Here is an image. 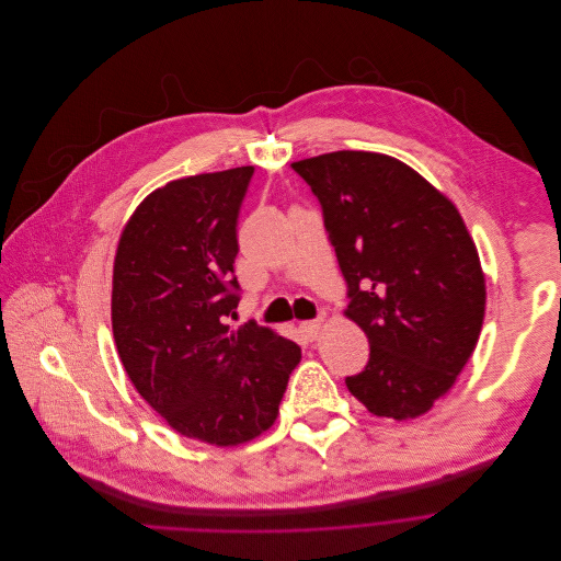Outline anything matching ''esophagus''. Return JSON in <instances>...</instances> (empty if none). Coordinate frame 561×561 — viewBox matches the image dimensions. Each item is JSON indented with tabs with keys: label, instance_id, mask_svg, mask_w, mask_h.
<instances>
[{
	"label": "esophagus",
	"instance_id": "obj_1",
	"mask_svg": "<svg viewBox=\"0 0 561 561\" xmlns=\"http://www.w3.org/2000/svg\"><path fill=\"white\" fill-rule=\"evenodd\" d=\"M322 324H324V318H316V320H307V322H302V324H300V329H302V333L307 335L309 341H316L318 335H320V331H322Z\"/></svg>",
	"mask_w": 561,
	"mask_h": 561
}]
</instances>
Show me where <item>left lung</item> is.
I'll use <instances>...</instances> for the list:
<instances>
[{"mask_svg": "<svg viewBox=\"0 0 561 561\" xmlns=\"http://www.w3.org/2000/svg\"><path fill=\"white\" fill-rule=\"evenodd\" d=\"M318 196L352 302L369 339L347 389L369 413L411 420L451 391L486 307L478 248L458 207L407 163L339 150L291 163Z\"/></svg>", "mask_w": 561, "mask_h": 561, "instance_id": "8db88e82", "label": "left lung"}]
</instances>
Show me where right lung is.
<instances>
[{"label": "right lung", "instance_id": "1", "mask_svg": "<svg viewBox=\"0 0 561 561\" xmlns=\"http://www.w3.org/2000/svg\"><path fill=\"white\" fill-rule=\"evenodd\" d=\"M252 165L165 183L133 211L112 267V333L139 396L181 435L237 446L278 415L300 347L226 324Z\"/></svg>", "mask_w": 561, "mask_h": 561}]
</instances>
